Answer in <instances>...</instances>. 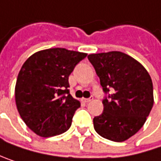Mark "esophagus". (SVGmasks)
Returning a JSON list of instances; mask_svg holds the SVG:
<instances>
[{"mask_svg": "<svg viewBox=\"0 0 161 161\" xmlns=\"http://www.w3.org/2000/svg\"><path fill=\"white\" fill-rule=\"evenodd\" d=\"M92 99H93V97H90V98H83V101H84L85 103H88V102H90Z\"/></svg>", "mask_w": 161, "mask_h": 161, "instance_id": "34e87169", "label": "esophagus"}]
</instances>
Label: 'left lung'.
Masks as SVG:
<instances>
[{"instance_id":"obj_1","label":"left lung","mask_w":161,"mask_h":161,"mask_svg":"<svg viewBox=\"0 0 161 161\" xmlns=\"http://www.w3.org/2000/svg\"><path fill=\"white\" fill-rule=\"evenodd\" d=\"M105 93L103 113L94 118L95 130L113 142H124L144 125L153 104V82L144 66L121 51L89 54Z\"/></svg>"}]
</instances>
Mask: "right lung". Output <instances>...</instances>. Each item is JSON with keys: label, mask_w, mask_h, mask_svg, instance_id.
<instances>
[{"label": "right lung", "mask_w": 161, "mask_h": 161, "mask_svg": "<svg viewBox=\"0 0 161 161\" xmlns=\"http://www.w3.org/2000/svg\"><path fill=\"white\" fill-rule=\"evenodd\" d=\"M87 53L54 47L31 55L21 66L15 87L18 112L41 137L60 135L71 125L80 107L70 94L68 77Z\"/></svg>", "instance_id": "add662e5"}]
</instances>
